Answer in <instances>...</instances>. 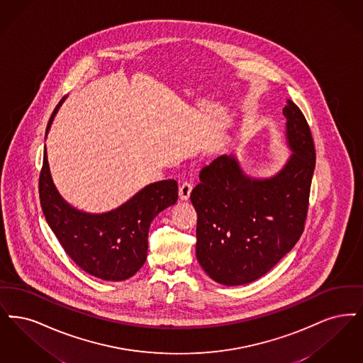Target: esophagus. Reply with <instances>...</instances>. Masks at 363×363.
<instances>
[{"mask_svg": "<svg viewBox=\"0 0 363 363\" xmlns=\"http://www.w3.org/2000/svg\"><path fill=\"white\" fill-rule=\"evenodd\" d=\"M191 191H192V184L189 182L182 183L180 187H179V196H180V199L182 201H189Z\"/></svg>", "mask_w": 363, "mask_h": 363, "instance_id": "34e87169", "label": "esophagus"}]
</instances>
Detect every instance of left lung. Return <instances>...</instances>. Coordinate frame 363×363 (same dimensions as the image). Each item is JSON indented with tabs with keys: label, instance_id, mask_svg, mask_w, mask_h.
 Instances as JSON below:
<instances>
[{
	"label": "left lung",
	"instance_id": "obj_1",
	"mask_svg": "<svg viewBox=\"0 0 363 363\" xmlns=\"http://www.w3.org/2000/svg\"><path fill=\"white\" fill-rule=\"evenodd\" d=\"M286 141L293 152L278 174L256 179L223 155L205 167L192 189L196 257L206 274L226 286L267 274L300 240L315 165L313 138L300 108L287 100Z\"/></svg>",
	"mask_w": 363,
	"mask_h": 363
}]
</instances>
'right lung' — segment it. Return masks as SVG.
Instances as JSON below:
<instances>
[{"label": "right lung", "mask_w": 363, "mask_h": 363, "mask_svg": "<svg viewBox=\"0 0 363 363\" xmlns=\"http://www.w3.org/2000/svg\"><path fill=\"white\" fill-rule=\"evenodd\" d=\"M63 100L48 121L46 137ZM39 198L48 226L69 257L89 275L118 282L133 277L143 266L150 223L158 213L176 203L177 182L169 179L152 183L107 213H85L69 205L58 192L45 146Z\"/></svg>", "instance_id": "obj_1"}]
</instances>
